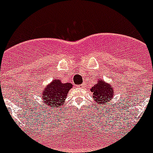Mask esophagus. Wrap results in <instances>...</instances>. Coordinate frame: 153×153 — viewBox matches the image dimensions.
I'll use <instances>...</instances> for the list:
<instances>
[{"label": "esophagus", "instance_id": "1", "mask_svg": "<svg viewBox=\"0 0 153 153\" xmlns=\"http://www.w3.org/2000/svg\"><path fill=\"white\" fill-rule=\"evenodd\" d=\"M78 87H80V88H83L84 87V84H80V85H78Z\"/></svg>", "mask_w": 153, "mask_h": 153}]
</instances>
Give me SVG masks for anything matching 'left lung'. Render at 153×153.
<instances>
[{
  "instance_id": "obj_1",
  "label": "left lung",
  "mask_w": 153,
  "mask_h": 153,
  "mask_svg": "<svg viewBox=\"0 0 153 153\" xmlns=\"http://www.w3.org/2000/svg\"><path fill=\"white\" fill-rule=\"evenodd\" d=\"M91 91L93 93V98L97 103L102 105L106 102H109L113 98V89L109 84H106L104 81L99 80L98 83L92 87Z\"/></svg>"
}]
</instances>
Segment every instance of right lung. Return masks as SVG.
I'll return each mask as SVG.
<instances>
[{
	"instance_id": "right-lung-1",
	"label": "right lung",
	"mask_w": 153,
	"mask_h": 153,
	"mask_svg": "<svg viewBox=\"0 0 153 153\" xmlns=\"http://www.w3.org/2000/svg\"><path fill=\"white\" fill-rule=\"evenodd\" d=\"M72 88L70 83H62L59 79H55L44 88L42 98L48 108H55L63 106V102L67 98V93Z\"/></svg>"
}]
</instances>
